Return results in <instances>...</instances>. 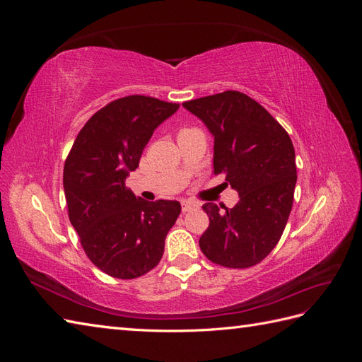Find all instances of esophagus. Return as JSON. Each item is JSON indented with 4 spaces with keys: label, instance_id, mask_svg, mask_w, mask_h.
<instances>
[{
    "label": "esophagus",
    "instance_id": "obj_1",
    "mask_svg": "<svg viewBox=\"0 0 362 362\" xmlns=\"http://www.w3.org/2000/svg\"><path fill=\"white\" fill-rule=\"evenodd\" d=\"M181 205H182V211H184V213L198 210V208H199V204H196V202H193V201H182Z\"/></svg>",
    "mask_w": 362,
    "mask_h": 362
}]
</instances>
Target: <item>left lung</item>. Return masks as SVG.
I'll use <instances>...</instances> for the list:
<instances>
[{
  "instance_id": "left-lung-1",
  "label": "left lung",
  "mask_w": 362,
  "mask_h": 362,
  "mask_svg": "<svg viewBox=\"0 0 362 362\" xmlns=\"http://www.w3.org/2000/svg\"><path fill=\"white\" fill-rule=\"evenodd\" d=\"M182 105L214 137V173H226L240 198L234 208L204 204L210 226L199 238L201 250L223 267L255 266L278 245L291 211L298 181L293 141L245 93L226 90Z\"/></svg>"
}]
</instances>
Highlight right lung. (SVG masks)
Instances as JSON below:
<instances>
[{
	"mask_svg": "<svg viewBox=\"0 0 362 362\" xmlns=\"http://www.w3.org/2000/svg\"><path fill=\"white\" fill-rule=\"evenodd\" d=\"M178 108L151 96L120 98L87 120L64 161L69 221L86 255L113 278L154 269L181 213L178 201L148 202L125 187L154 129Z\"/></svg>",
	"mask_w": 362,
	"mask_h": 362,
	"instance_id": "1",
	"label": "right lung"
}]
</instances>
